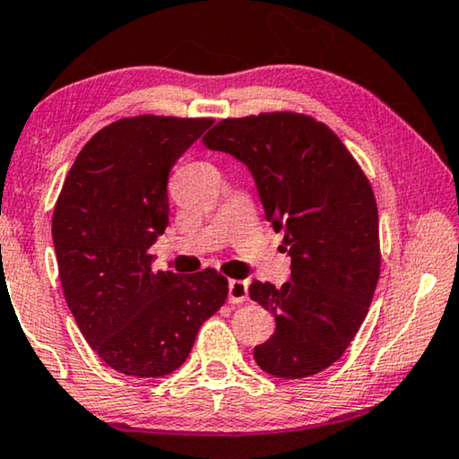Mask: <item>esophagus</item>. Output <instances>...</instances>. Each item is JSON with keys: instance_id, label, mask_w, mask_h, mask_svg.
Returning <instances> with one entry per match:
<instances>
[{"instance_id": "obj_1", "label": "esophagus", "mask_w": 459, "mask_h": 459, "mask_svg": "<svg viewBox=\"0 0 459 459\" xmlns=\"http://www.w3.org/2000/svg\"><path fill=\"white\" fill-rule=\"evenodd\" d=\"M249 299L247 282L245 280H229V300L230 303H243Z\"/></svg>"}]
</instances>
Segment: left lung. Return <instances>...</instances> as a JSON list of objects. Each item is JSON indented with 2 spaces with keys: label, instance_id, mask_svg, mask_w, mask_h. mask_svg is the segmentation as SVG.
Listing matches in <instances>:
<instances>
[{
  "label": "left lung",
  "instance_id": "obj_1",
  "mask_svg": "<svg viewBox=\"0 0 459 459\" xmlns=\"http://www.w3.org/2000/svg\"><path fill=\"white\" fill-rule=\"evenodd\" d=\"M204 146L251 170L265 218L289 247V282L249 286L276 317L272 338L253 348L255 362L284 379L321 373L357 336L379 280L371 183L325 123L300 113L222 119Z\"/></svg>",
  "mask_w": 459,
  "mask_h": 459
}]
</instances>
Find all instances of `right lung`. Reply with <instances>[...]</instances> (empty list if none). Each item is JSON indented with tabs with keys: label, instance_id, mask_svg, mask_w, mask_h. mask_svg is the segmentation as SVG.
I'll return each mask as SVG.
<instances>
[{
	"label": "right lung",
	"instance_id": "1",
	"mask_svg": "<svg viewBox=\"0 0 459 459\" xmlns=\"http://www.w3.org/2000/svg\"><path fill=\"white\" fill-rule=\"evenodd\" d=\"M210 126L140 115L102 127L80 150L55 204L65 303L92 351L132 377L179 368L229 295L216 270L154 272L148 253L169 224L170 169Z\"/></svg>",
	"mask_w": 459,
	"mask_h": 459
}]
</instances>
